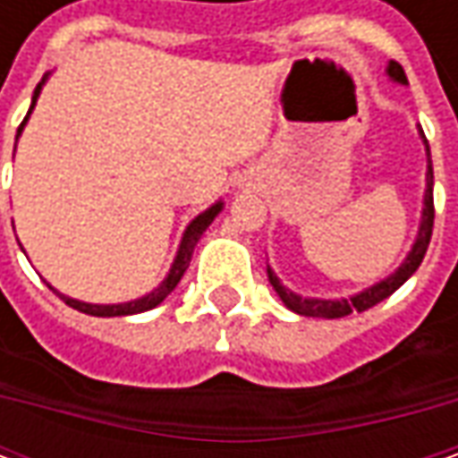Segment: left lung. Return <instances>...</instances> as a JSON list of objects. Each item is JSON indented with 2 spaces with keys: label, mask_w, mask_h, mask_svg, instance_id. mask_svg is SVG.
Here are the masks:
<instances>
[{
  "label": "left lung",
  "mask_w": 458,
  "mask_h": 458,
  "mask_svg": "<svg viewBox=\"0 0 458 458\" xmlns=\"http://www.w3.org/2000/svg\"><path fill=\"white\" fill-rule=\"evenodd\" d=\"M387 76L397 83H408L405 79V71L403 65L395 61H390L387 65ZM420 137H423V145H426V155H428V167H426V196H423V214H420V226H418V237L413 242V250L408 252V257L403 259V265L397 267L395 273L385 280H379L375 285L364 288L357 295L352 298H342V301H326V298H303L298 293L288 291L280 277L267 267V277H270V285L275 288V293L280 295V301L285 306L291 308L293 313L298 316H313V318H342V316H349L354 310H367V308L377 306L379 301L390 298L393 293L411 277V275L420 267L423 257H426V250L431 244V234H433V163H431V148H428V140L426 134L420 130Z\"/></svg>",
  "instance_id": "8db88e82"
}]
</instances>
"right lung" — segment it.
Returning <instances> with one entry per match:
<instances>
[{
  "label": "right lung",
  "instance_id": "obj_1",
  "mask_svg": "<svg viewBox=\"0 0 458 458\" xmlns=\"http://www.w3.org/2000/svg\"><path fill=\"white\" fill-rule=\"evenodd\" d=\"M45 79H47V76H45ZM45 79L38 83V89H35V94H32L30 112H27V116L22 119V124H20V130H17V137L22 134L27 119H30V114H32V109H35V101H38V97H40V89H43ZM221 208H224V203L216 201L211 208H206L203 214H199L196 219L185 226L183 239H181V247H178V255H175V259H173V265H170V270H167L165 280H163L155 291H150L148 295H142V298H137V301L98 306V303H83V301H76V298H68V295H63V293H58L55 288H53V291L58 293V298H61V301H65V306L76 308V310H81V313H89V316H132V313H142V310H150V308L160 306L167 295L175 291V285L181 283V277H183V273L188 270V265H191V257H193V250H196L199 239H201L203 232L208 229V224L219 216Z\"/></svg>",
  "mask_w": 458,
  "mask_h": 458
}]
</instances>
